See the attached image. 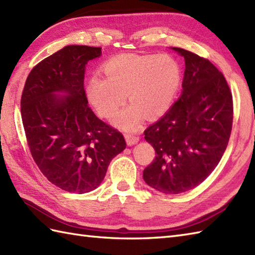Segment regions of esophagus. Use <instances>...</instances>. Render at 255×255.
I'll list each match as a JSON object with an SVG mask.
<instances>
[{
  "label": "esophagus",
  "instance_id": "obj_1",
  "mask_svg": "<svg viewBox=\"0 0 255 255\" xmlns=\"http://www.w3.org/2000/svg\"><path fill=\"white\" fill-rule=\"evenodd\" d=\"M125 138H126V142L128 145L136 144L139 141V137L137 136V134H133V133L125 134Z\"/></svg>",
  "mask_w": 255,
  "mask_h": 255
}]
</instances>
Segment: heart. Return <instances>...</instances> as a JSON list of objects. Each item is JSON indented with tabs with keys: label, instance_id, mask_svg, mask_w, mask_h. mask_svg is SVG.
Here are the masks:
<instances>
[{
	"label": "heart",
	"instance_id": "heart-1",
	"mask_svg": "<svg viewBox=\"0 0 255 255\" xmlns=\"http://www.w3.org/2000/svg\"><path fill=\"white\" fill-rule=\"evenodd\" d=\"M102 72L86 83L85 92L102 117H111L126 94L131 105L117 113L113 122L125 130L136 129L143 116L155 118L172 105L181 83V69L170 56L125 55L104 63Z\"/></svg>",
	"mask_w": 255,
	"mask_h": 255
}]
</instances>
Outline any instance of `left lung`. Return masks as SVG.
Wrapping results in <instances>:
<instances>
[{"instance_id": "8db88e82", "label": "left lung", "mask_w": 255, "mask_h": 255, "mask_svg": "<svg viewBox=\"0 0 255 255\" xmlns=\"http://www.w3.org/2000/svg\"><path fill=\"white\" fill-rule=\"evenodd\" d=\"M172 49L185 59L182 94L143 132L156 154L143 180L163 194L187 192L210 175L228 145L234 118L224 74L208 59Z\"/></svg>"}]
</instances>
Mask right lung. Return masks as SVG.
Here are the masks:
<instances>
[{
  "label": "right lung",
  "instance_id": "add662e5",
  "mask_svg": "<svg viewBox=\"0 0 255 255\" xmlns=\"http://www.w3.org/2000/svg\"><path fill=\"white\" fill-rule=\"evenodd\" d=\"M101 49L66 46L31 69L21 94L32 159L49 182L69 193L95 189L113 158L126 148L123 133L97 118L86 99L85 66Z\"/></svg>",
  "mask_w": 255,
  "mask_h": 255
}]
</instances>
